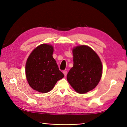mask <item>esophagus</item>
Here are the masks:
<instances>
[{
	"label": "esophagus",
	"instance_id": "1",
	"mask_svg": "<svg viewBox=\"0 0 127 127\" xmlns=\"http://www.w3.org/2000/svg\"><path fill=\"white\" fill-rule=\"evenodd\" d=\"M63 74H64V76H67V71H66V70L63 71Z\"/></svg>",
	"mask_w": 127,
	"mask_h": 127
}]
</instances>
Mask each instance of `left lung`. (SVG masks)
<instances>
[{
    "instance_id": "left-lung-1",
    "label": "left lung",
    "mask_w": 127,
    "mask_h": 127,
    "mask_svg": "<svg viewBox=\"0 0 127 127\" xmlns=\"http://www.w3.org/2000/svg\"><path fill=\"white\" fill-rule=\"evenodd\" d=\"M72 52L74 64L67 75V81L77 93L85 94L100 81L102 64L97 53L88 45L76 46Z\"/></svg>"
}]
</instances>
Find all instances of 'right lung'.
Wrapping results in <instances>:
<instances>
[{
	"mask_svg": "<svg viewBox=\"0 0 127 127\" xmlns=\"http://www.w3.org/2000/svg\"><path fill=\"white\" fill-rule=\"evenodd\" d=\"M53 51L51 44H41L33 50L26 60V79L33 90L40 93L51 91L58 80L64 77L52 56Z\"/></svg>",
	"mask_w": 127,
	"mask_h": 127,
	"instance_id": "obj_1",
	"label": "right lung"
}]
</instances>
